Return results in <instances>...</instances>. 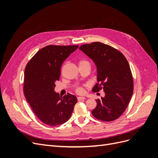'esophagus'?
I'll return each mask as SVG.
<instances>
[{
	"label": "esophagus",
	"instance_id": "1",
	"mask_svg": "<svg viewBox=\"0 0 158 158\" xmlns=\"http://www.w3.org/2000/svg\"><path fill=\"white\" fill-rule=\"evenodd\" d=\"M85 97H83V96H79V97H78V101H80V100H82V99H85Z\"/></svg>",
	"mask_w": 158,
	"mask_h": 158
}]
</instances>
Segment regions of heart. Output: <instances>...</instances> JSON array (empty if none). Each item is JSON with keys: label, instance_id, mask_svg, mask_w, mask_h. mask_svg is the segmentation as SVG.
Wrapping results in <instances>:
<instances>
[{"label": "heart", "instance_id": "b5f03b06", "mask_svg": "<svg viewBox=\"0 0 158 158\" xmlns=\"http://www.w3.org/2000/svg\"><path fill=\"white\" fill-rule=\"evenodd\" d=\"M87 62L88 61L85 60H80L79 61V64L84 63H87ZM85 86H86V85H85ZM76 92H77L78 94H83L84 93V89H83V88L82 87L78 86V87L76 88Z\"/></svg>", "mask_w": 158, "mask_h": 158}]
</instances>
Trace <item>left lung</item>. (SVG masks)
I'll use <instances>...</instances> for the list:
<instances>
[{"mask_svg":"<svg viewBox=\"0 0 158 158\" xmlns=\"http://www.w3.org/2000/svg\"><path fill=\"white\" fill-rule=\"evenodd\" d=\"M79 49L92 59L97 66L98 83L92 91L103 89L104 98L95 100L92 110L98 120H116L125 112L134 90L133 77L126 57L118 50L101 42L81 45Z\"/></svg>","mask_w":158,"mask_h":158,"instance_id":"obj_1","label":"left lung"}]
</instances>
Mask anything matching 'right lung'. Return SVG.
<instances>
[{
    "instance_id": "add662e5",
    "label": "right lung",
    "mask_w": 158,
    "mask_h": 158,
    "mask_svg": "<svg viewBox=\"0 0 158 158\" xmlns=\"http://www.w3.org/2000/svg\"><path fill=\"white\" fill-rule=\"evenodd\" d=\"M78 45H47L38 51L27 64L23 94L33 112L45 125H60L67 121L77 98L69 93L61 97L55 92L64 60Z\"/></svg>"
}]
</instances>
